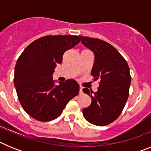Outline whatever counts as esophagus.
<instances>
[{"label": "esophagus", "instance_id": "esophagus-1", "mask_svg": "<svg viewBox=\"0 0 151 151\" xmlns=\"http://www.w3.org/2000/svg\"><path fill=\"white\" fill-rule=\"evenodd\" d=\"M83 92H82V88L80 87L79 88V94H82Z\"/></svg>", "mask_w": 151, "mask_h": 151}]
</instances>
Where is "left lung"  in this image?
<instances>
[{
	"mask_svg": "<svg viewBox=\"0 0 151 151\" xmlns=\"http://www.w3.org/2000/svg\"><path fill=\"white\" fill-rule=\"evenodd\" d=\"M79 38L94 52L91 75L94 80L100 81L97 92L87 88L82 90L91 97L90 106L82 110L83 116L94 125H109L119 116L129 97L132 79L129 65L119 52L106 41L84 36Z\"/></svg>",
	"mask_w": 151,
	"mask_h": 151,
	"instance_id": "1",
	"label": "left lung"
}]
</instances>
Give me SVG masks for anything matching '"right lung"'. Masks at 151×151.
Returning <instances> with one entry per match:
<instances>
[{
    "mask_svg": "<svg viewBox=\"0 0 151 151\" xmlns=\"http://www.w3.org/2000/svg\"><path fill=\"white\" fill-rule=\"evenodd\" d=\"M80 42L76 35H47L35 40L17 61L14 85L19 101L30 116L41 122L55 119L79 91L75 80L54 85L53 73L66 50Z\"/></svg>",
    "mask_w": 151,
    "mask_h": 151,
    "instance_id": "1",
    "label": "right lung"
}]
</instances>
